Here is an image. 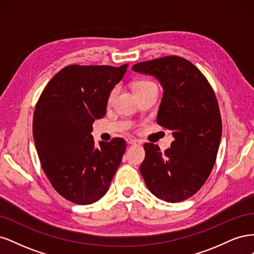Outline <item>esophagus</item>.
I'll return each mask as SVG.
<instances>
[{"instance_id":"esophagus-1","label":"esophagus","mask_w":254,"mask_h":254,"mask_svg":"<svg viewBox=\"0 0 254 254\" xmlns=\"http://www.w3.org/2000/svg\"><path fill=\"white\" fill-rule=\"evenodd\" d=\"M126 142L130 145H141V141L135 140V139H131V137H128V139H126Z\"/></svg>"}]
</instances>
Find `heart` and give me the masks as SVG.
<instances>
[{
    "mask_svg": "<svg viewBox=\"0 0 254 254\" xmlns=\"http://www.w3.org/2000/svg\"><path fill=\"white\" fill-rule=\"evenodd\" d=\"M150 87H157V86H156V83H153L150 80L141 79V80H137L133 83V91L135 92V93H137V92H140L144 89L150 88ZM117 93H118V87H113L109 91L108 96H107V103H108V105H111L113 103L115 96H117Z\"/></svg>",
    "mask_w": 254,
    "mask_h": 254,
    "instance_id": "heart-1",
    "label": "heart"
}]
</instances>
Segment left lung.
I'll return each instance as SVG.
<instances>
[{
	"mask_svg": "<svg viewBox=\"0 0 254 254\" xmlns=\"http://www.w3.org/2000/svg\"><path fill=\"white\" fill-rule=\"evenodd\" d=\"M132 70L156 76L163 86L157 123L174 136L164 152L144 144L140 172L156 197L183 201L201 189L216 161L222 124L214 90L190 61L178 56L139 63Z\"/></svg>",
	"mask_w": 254,
	"mask_h": 254,
	"instance_id": "1",
	"label": "left lung"
}]
</instances>
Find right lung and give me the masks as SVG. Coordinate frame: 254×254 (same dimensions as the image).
<instances>
[{
  "label": "right lung",
  "mask_w": 254,
  "mask_h": 254,
  "mask_svg": "<svg viewBox=\"0 0 254 254\" xmlns=\"http://www.w3.org/2000/svg\"><path fill=\"white\" fill-rule=\"evenodd\" d=\"M127 70L67 65L45 86L35 107L33 134L41 167L59 195L76 204L99 200L126 149L122 137L94 145L92 124L106 114L107 96Z\"/></svg>",
  "instance_id": "obj_1"
}]
</instances>
